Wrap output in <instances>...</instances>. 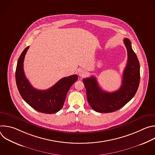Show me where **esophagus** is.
<instances>
[{
	"instance_id": "esophagus-1",
	"label": "esophagus",
	"mask_w": 155,
	"mask_h": 155,
	"mask_svg": "<svg viewBox=\"0 0 155 155\" xmlns=\"http://www.w3.org/2000/svg\"><path fill=\"white\" fill-rule=\"evenodd\" d=\"M78 75L80 77H84V76L86 75V72L83 69H79L78 71Z\"/></svg>"
}]
</instances>
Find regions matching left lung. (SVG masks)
Returning a JSON list of instances; mask_svg holds the SVG:
<instances>
[{
  "mask_svg": "<svg viewBox=\"0 0 155 155\" xmlns=\"http://www.w3.org/2000/svg\"><path fill=\"white\" fill-rule=\"evenodd\" d=\"M127 52V62L123 72L122 84L112 93L103 91L95 77L83 79L87 99L91 107L99 113H111L124 106L136 94L140 83V64L130 40H123Z\"/></svg>",
  "mask_w": 155,
  "mask_h": 155,
  "instance_id": "8db88e82",
  "label": "left lung"
}]
</instances>
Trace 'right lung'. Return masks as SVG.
<instances>
[{"instance_id": "1", "label": "right lung", "mask_w": 155, "mask_h": 155, "mask_svg": "<svg viewBox=\"0 0 155 155\" xmlns=\"http://www.w3.org/2000/svg\"><path fill=\"white\" fill-rule=\"evenodd\" d=\"M29 47L22 52L17 62L15 77L19 93L25 101L37 111L47 114L56 113L63 107L66 95L77 81L78 76L73 75L62 78L47 90L35 89L26 78L23 69L24 59Z\"/></svg>"}]
</instances>
